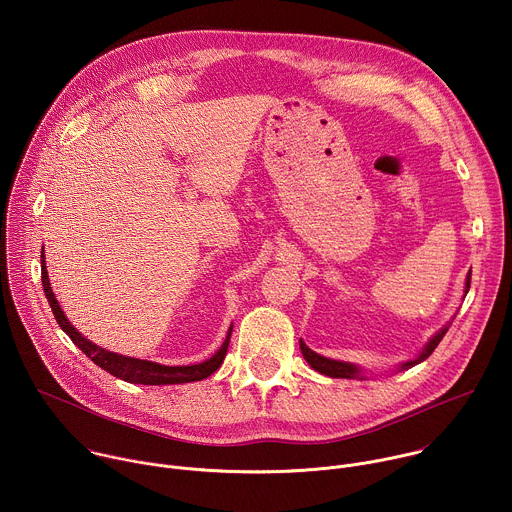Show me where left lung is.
I'll return each mask as SVG.
<instances>
[{
  "label": "left lung",
  "instance_id": "left-lung-1",
  "mask_svg": "<svg viewBox=\"0 0 512 512\" xmlns=\"http://www.w3.org/2000/svg\"><path fill=\"white\" fill-rule=\"evenodd\" d=\"M470 275H472V269H470V271H468V275H466V287H464V294H468V289H470ZM450 324H452V322H448L444 328L437 330V332H435V334L425 342V346L421 348V352H419L415 358L405 360V362H399V364H397V369H395L393 373L407 371V369L415 367V364L423 362V360H425V358L435 350V346L442 342V338L446 336V332H448ZM300 348H302V354H304V358H306V362L310 364V367H312L314 371H318V373L326 375V377H332V379H360V381L367 379V375H364V369H362V367H358V364H354V362H344V360H334V358H326V356H322V354L314 352L310 346H306V342H304L302 338H300Z\"/></svg>",
  "mask_w": 512,
  "mask_h": 512
}]
</instances>
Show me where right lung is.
<instances>
[{
  "instance_id": "add662e5",
  "label": "right lung",
  "mask_w": 512,
  "mask_h": 512,
  "mask_svg": "<svg viewBox=\"0 0 512 512\" xmlns=\"http://www.w3.org/2000/svg\"><path fill=\"white\" fill-rule=\"evenodd\" d=\"M42 287L46 300L52 308V314L58 322V326L68 334V338L75 342L95 364L101 369H105L107 373H111L113 377L133 383V385H180V383H194V381H202L206 377H210L218 367H221L227 348H229V340H231V332L233 326L227 332L225 342L221 344L210 358H206L204 362H196V364H182V367H168V364H160L154 360H141V358H133V356H125V354H117L111 352L107 348L97 346L95 342H91L89 338H85L75 326H72L66 318V314L62 312L54 291L50 287V279H48V269H46V261L42 255Z\"/></svg>"
}]
</instances>
